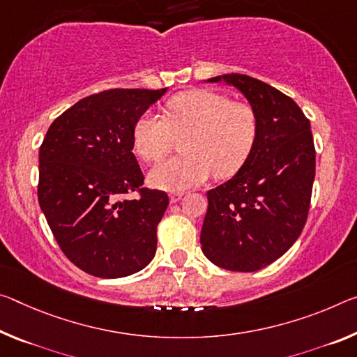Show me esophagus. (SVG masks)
<instances>
[{
  "mask_svg": "<svg viewBox=\"0 0 357 357\" xmlns=\"http://www.w3.org/2000/svg\"><path fill=\"white\" fill-rule=\"evenodd\" d=\"M183 195H184V192H173V194L169 195V200H172V203H174V202L181 200V197Z\"/></svg>",
  "mask_w": 357,
  "mask_h": 357,
  "instance_id": "1",
  "label": "esophagus"
}]
</instances>
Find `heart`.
<instances>
[{
	"mask_svg": "<svg viewBox=\"0 0 357 357\" xmlns=\"http://www.w3.org/2000/svg\"><path fill=\"white\" fill-rule=\"evenodd\" d=\"M259 133V117L248 101L230 100L208 89L185 90L167 101L165 116L146 112L133 127V148L148 163L172 152L184 138L185 155L160 163L149 174L155 188L183 192L205 183L209 174L227 178L245 165Z\"/></svg>",
	"mask_w": 357,
	"mask_h": 357,
	"instance_id": "1",
	"label": "heart"
}]
</instances>
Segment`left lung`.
Listing matches in <instances>:
<instances>
[{"label": "left lung", "mask_w": 357, "mask_h": 357, "mask_svg": "<svg viewBox=\"0 0 357 357\" xmlns=\"http://www.w3.org/2000/svg\"><path fill=\"white\" fill-rule=\"evenodd\" d=\"M254 106L259 133L251 155L227 183L208 190L202 251L220 268L256 271L301 236L313 190L316 151L298 105L256 77L224 75Z\"/></svg>", "instance_id": "obj_1"}]
</instances>
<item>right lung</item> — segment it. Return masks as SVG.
<instances>
[{
	"instance_id": "right-lung-1",
	"label": "right lung",
	"mask_w": 357,
	"mask_h": 357,
	"mask_svg": "<svg viewBox=\"0 0 357 357\" xmlns=\"http://www.w3.org/2000/svg\"><path fill=\"white\" fill-rule=\"evenodd\" d=\"M165 92L109 89L79 100L39 148V206L60 250L89 275L122 278L155 256L168 195L144 188L133 127Z\"/></svg>"
}]
</instances>
